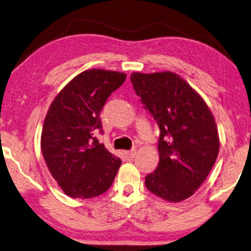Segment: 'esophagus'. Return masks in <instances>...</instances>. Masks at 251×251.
Segmentation results:
<instances>
[{
  "mask_svg": "<svg viewBox=\"0 0 251 251\" xmlns=\"http://www.w3.org/2000/svg\"><path fill=\"white\" fill-rule=\"evenodd\" d=\"M137 154V150H130V151H126L125 152V157L126 160H132L134 158V155Z\"/></svg>",
  "mask_w": 251,
  "mask_h": 251,
  "instance_id": "obj_1",
  "label": "esophagus"
}]
</instances>
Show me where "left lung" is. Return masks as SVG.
I'll return each instance as SVG.
<instances>
[{"label":"left lung","instance_id":"8db88e82","mask_svg":"<svg viewBox=\"0 0 251 251\" xmlns=\"http://www.w3.org/2000/svg\"><path fill=\"white\" fill-rule=\"evenodd\" d=\"M133 89L160 128L159 164L146 176L150 192L169 202L195 194L219 153V134L206 102L171 71L131 73Z\"/></svg>","mask_w":251,"mask_h":251}]
</instances>
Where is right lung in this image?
<instances>
[{"label": "right lung", "mask_w": 251, "mask_h": 251, "mask_svg": "<svg viewBox=\"0 0 251 251\" xmlns=\"http://www.w3.org/2000/svg\"><path fill=\"white\" fill-rule=\"evenodd\" d=\"M126 73L102 69L81 72L56 94L48 110L41 150L48 169L63 192L72 198L100 196L112 184L121 160L99 143L100 112Z\"/></svg>", "instance_id": "obj_1"}]
</instances>
